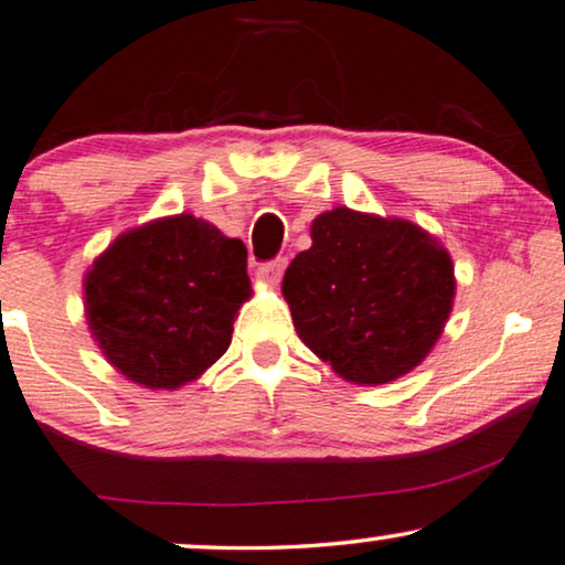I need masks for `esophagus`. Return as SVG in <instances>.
Here are the masks:
<instances>
[{
	"mask_svg": "<svg viewBox=\"0 0 565 565\" xmlns=\"http://www.w3.org/2000/svg\"><path fill=\"white\" fill-rule=\"evenodd\" d=\"M285 267H288V259L285 257H277V259H273V263H267V265H263L259 267V277H263L265 282H269V285H275V282H280V277H282V273H285Z\"/></svg>",
	"mask_w": 565,
	"mask_h": 565,
	"instance_id": "obj_1",
	"label": "esophagus"
}]
</instances>
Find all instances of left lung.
<instances>
[{"mask_svg":"<svg viewBox=\"0 0 565 565\" xmlns=\"http://www.w3.org/2000/svg\"><path fill=\"white\" fill-rule=\"evenodd\" d=\"M310 239L282 277L300 341L354 384L374 387L413 372L451 316L448 249L407 218L347 206L318 214Z\"/></svg>","mask_w":565,"mask_h":565,"instance_id":"8db88e82","label":"left lung"}]
</instances>
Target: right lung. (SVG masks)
<instances>
[{
	"instance_id": "right-lung-1",
	"label": "right lung",
	"mask_w": 565,
	"mask_h": 565,
	"mask_svg": "<svg viewBox=\"0 0 565 565\" xmlns=\"http://www.w3.org/2000/svg\"><path fill=\"white\" fill-rule=\"evenodd\" d=\"M249 298L244 242L193 214L127 228L84 275L88 331L147 390H178L216 364Z\"/></svg>"
}]
</instances>
